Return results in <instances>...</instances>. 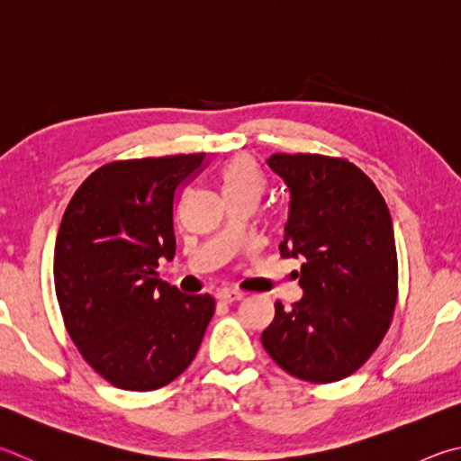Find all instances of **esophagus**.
<instances>
[{
    "label": "esophagus",
    "instance_id": "1",
    "mask_svg": "<svg viewBox=\"0 0 461 461\" xmlns=\"http://www.w3.org/2000/svg\"><path fill=\"white\" fill-rule=\"evenodd\" d=\"M217 300L223 304H231V303H238V300H244V294L236 290H221L217 292Z\"/></svg>",
    "mask_w": 461,
    "mask_h": 461
}]
</instances>
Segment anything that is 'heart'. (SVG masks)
Masks as SVG:
<instances>
[{"mask_svg":"<svg viewBox=\"0 0 461 461\" xmlns=\"http://www.w3.org/2000/svg\"><path fill=\"white\" fill-rule=\"evenodd\" d=\"M220 181L223 187V194L228 199H254L258 202L262 197L266 189V181L262 173L258 171L254 161H249L248 157H236L223 167L220 173Z\"/></svg>","mask_w":461,"mask_h":461,"instance_id":"obj_1","label":"heart"}]
</instances>
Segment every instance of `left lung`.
Masks as SVG:
<instances>
[{
    "mask_svg": "<svg viewBox=\"0 0 461 461\" xmlns=\"http://www.w3.org/2000/svg\"><path fill=\"white\" fill-rule=\"evenodd\" d=\"M267 167L286 183L290 213L280 244L300 258L304 296L262 332L272 361L308 383H334L369 361L387 334L399 294L387 203L347 158L276 153Z\"/></svg>",
    "mask_w": 461,
    "mask_h": 461,
    "instance_id": "1",
    "label": "left lung"
}]
</instances>
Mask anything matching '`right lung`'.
<instances>
[{
	"label": "right lung",
	"instance_id": "1",
	"mask_svg": "<svg viewBox=\"0 0 461 461\" xmlns=\"http://www.w3.org/2000/svg\"><path fill=\"white\" fill-rule=\"evenodd\" d=\"M205 153L98 167L66 207L54 252L64 326L85 361L124 391H155L194 361L215 300L157 278L175 256L173 212Z\"/></svg>",
	"mask_w": 461,
	"mask_h": 461
}]
</instances>
